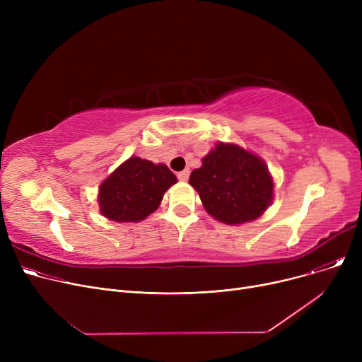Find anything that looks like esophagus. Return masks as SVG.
I'll return each mask as SVG.
<instances>
[{"label":"esophagus","instance_id":"1","mask_svg":"<svg viewBox=\"0 0 362 362\" xmlns=\"http://www.w3.org/2000/svg\"><path fill=\"white\" fill-rule=\"evenodd\" d=\"M189 173H191V171H189V168H185V170L179 171V173H177V179L182 180V182H186V180L189 179Z\"/></svg>","mask_w":362,"mask_h":362}]
</instances>
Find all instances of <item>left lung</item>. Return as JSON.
<instances>
[{"label": "left lung", "instance_id": "obj_1", "mask_svg": "<svg viewBox=\"0 0 362 362\" xmlns=\"http://www.w3.org/2000/svg\"><path fill=\"white\" fill-rule=\"evenodd\" d=\"M191 183L206 213L226 224H240L259 217L273 199L269 168L238 145L217 144L192 171Z\"/></svg>", "mask_w": 362, "mask_h": 362}]
</instances>
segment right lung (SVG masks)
<instances>
[{
  "mask_svg": "<svg viewBox=\"0 0 362 362\" xmlns=\"http://www.w3.org/2000/svg\"><path fill=\"white\" fill-rule=\"evenodd\" d=\"M176 182L167 165L130 157L103 182L101 213L112 221H141L157 210L164 192Z\"/></svg>",
  "mask_w": 362,
  "mask_h": 362,
  "instance_id": "1",
  "label": "right lung"
}]
</instances>
